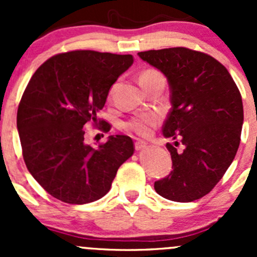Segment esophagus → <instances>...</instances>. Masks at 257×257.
Wrapping results in <instances>:
<instances>
[{
  "mask_svg": "<svg viewBox=\"0 0 257 257\" xmlns=\"http://www.w3.org/2000/svg\"><path fill=\"white\" fill-rule=\"evenodd\" d=\"M147 147H148V144L145 143V142H142V141L136 142V150H143Z\"/></svg>",
  "mask_w": 257,
  "mask_h": 257,
  "instance_id": "1",
  "label": "esophagus"
}]
</instances>
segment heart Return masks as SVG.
Listing matches in <instances>:
<instances>
[{
	"instance_id": "1",
	"label": "heart",
	"mask_w": 257,
	"mask_h": 257,
	"mask_svg": "<svg viewBox=\"0 0 257 257\" xmlns=\"http://www.w3.org/2000/svg\"><path fill=\"white\" fill-rule=\"evenodd\" d=\"M150 78H163V76L155 69H147L139 77V83H143L144 80ZM158 121H159V116L155 113L138 114L134 118H132L131 120L126 121L125 129L141 137H148L152 133V129L157 125Z\"/></svg>"
}]
</instances>
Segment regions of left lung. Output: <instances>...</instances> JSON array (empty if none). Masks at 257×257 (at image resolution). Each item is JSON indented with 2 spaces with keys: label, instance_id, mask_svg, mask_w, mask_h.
<instances>
[{
  "label": "left lung",
  "instance_id": "left-lung-1",
  "mask_svg": "<svg viewBox=\"0 0 257 257\" xmlns=\"http://www.w3.org/2000/svg\"><path fill=\"white\" fill-rule=\"evenodd\" d=\"M138 56L159 69L170 88L172 109L163 134L175 141L167 144L173 170L155 181V191L178 203L198 200L219 183L239 149L243 123L239 89L227 69L203 52L175 47Z\"/></svg>",
  "mask_w": 257,
  "mask_h": 257
}]
</instances>
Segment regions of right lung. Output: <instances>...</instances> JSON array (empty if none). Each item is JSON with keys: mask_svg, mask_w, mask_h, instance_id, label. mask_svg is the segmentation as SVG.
I'll use <instances>...</instances> for the list:
<instances>
[{"mask_svg": "<svg viewBox=\"0 0 257 257\" xmlns=\"http://www.w3.org/2000/svg\"><path fill=\"white\" fill-rule=\"evenodd\" d=\"M132 54L72 51L47 59L26 87L17 110V129L26 167L53 198L87 204L110 190L119 167L133 155L128 136H109L97 148L84 143L110 87L133 64Z\"/></svg>", "mask_w": 257, "mask_h": 257, "instance_id": "right-lung-1", "label": "right lung"}]
</instances>
